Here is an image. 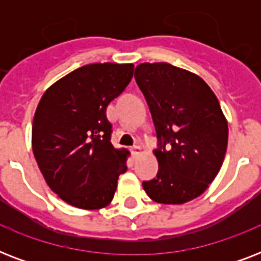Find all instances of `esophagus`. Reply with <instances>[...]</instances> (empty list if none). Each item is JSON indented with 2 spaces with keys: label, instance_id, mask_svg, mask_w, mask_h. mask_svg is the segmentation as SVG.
<instances>
[{
  "label": "esophagus",
  "instance_id": "1",
  "mask_svg": "<svg viewBox=\"0 0 261 261\" xmlns=\"http://www.w3.org/2000/svg\"><path fill=\"white\" fill-rule=\"evenodd\" d=\"M141 150H142V147L139 146V145H134V146L131 147V153H133V155H138L139 153H141Z\"/></svg>",
  "mask_w": 261,
  "mask_h": 261
}]
</instances>
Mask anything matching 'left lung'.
<instances>
[{
	"label": "left lung",
	"mask_w": 261,
	"mask_h": 261,
	"mask_svg": "<svg viewBox=\"0 0 261 261\" xmlns=\"http://www.w3.org/2000/svg\"><path fill=\"white\" fill-rule=\"evenodd\" d=\"M135 80L159 139V172L143 190L164 204L190 202L207 190L225 159L227 123L218 98L200 77L165 62L138 65Z\"/></svg>",
	"instance_id": "left-lung-1"
}]
</instances>
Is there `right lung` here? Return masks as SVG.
Segmentation results:
<instances>
[{"label": "right lung", "instance_id": "right-lung-1", "mask_svg": "<svg viewBox=\"0 0 261 261\" xmlns=\"http://www.w3.org/2000/svg\"><path fill=\"white\" fill-rule=\"evenodd\" d=\"M133 74L131 63H92L57 81L39 101L32 150L48 187L71 206L106 207L127 171V153L111 143L107 107Z\"/></svg>", "mask_w": 261, "mask_h": 261}]
</instances>
